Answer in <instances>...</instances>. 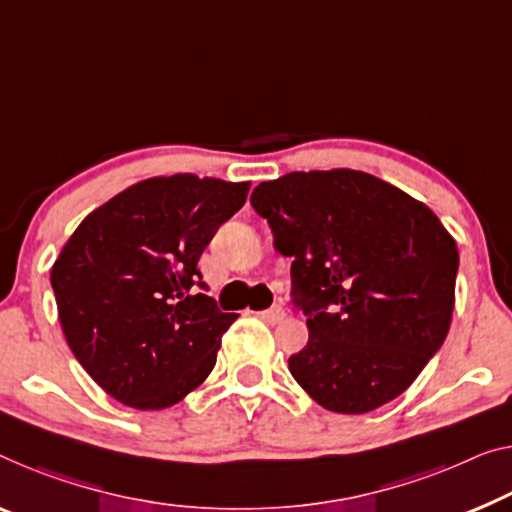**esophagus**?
<instances>
[{"label": "esophagus", "mask_w": 512, "mask_h": 512, "mask_svg": "<svg viewBox=\"0 0 512 512\" xmlns=\"http://www.w3.org/2000/svg\"><path fill=\"white\" fill-rule=\"evenodd\" d=\"M259 317L262 319H266V322L269 324H278V322H282V319L287 317V312L280 308V305H273V308H269V310H262L259 312Z\"/></svg>", "instance_id": "1"}]
</instances>
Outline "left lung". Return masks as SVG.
Returning a JSON list of instances; mask_svg holds the SVG:
<instances>
[{"mask_svg": "<svg viewBox=\"0 0 512 512\" xmlns=\"http://www.w3.org/2000/svg\"><path fill=\"white\" fill-rule=\"evenodd\" d=\"M250 204L292 257L310 338L289 372L324 409L365 414L398 398L444 345L457 243L423 202L358 170L289 172Z\"/></svg>", "mask_w": 512, "mask_h": 512, "instance_id": "left-lung-1", "label": "left lung"}]
</instances>
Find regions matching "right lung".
<instances>
[{
    "mask_svg": "<svg viewBox=\"0 0 512 512\" xmlns=\"http://www.w3.org/2000/svg\"><path fill=\"white\" fill-rule=\"evenodd\" d=\"M250 183L195 174L144 179L89 216L50 271L61 331L89 377L133 409H165L216 365L236 319L207 294L197 262L243 207Z\"/></svg>",
    "mask_w": 512,
    "mask_h": 512,
    "instance_id": "1",
    "label": "right lung"
}]
</instances>
